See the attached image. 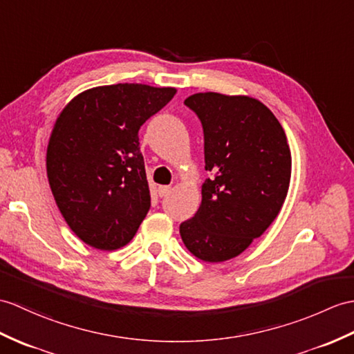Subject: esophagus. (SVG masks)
<instances>
[{"instance_id": "1", "label": "esophagus", "mask_w": 354, "mask_h": 354, "mask_svg": "<svg viewBox=\"0 0 354 354\" xmlns=\"http://www.w3.org/2000/svg\"><path fill=\"white\" fill-rule=\"evenodd\" d=\"M170 192H171V187H170V185H160V187H158V194H160V197L169 196Z\"/></svg>"}]
</instances>
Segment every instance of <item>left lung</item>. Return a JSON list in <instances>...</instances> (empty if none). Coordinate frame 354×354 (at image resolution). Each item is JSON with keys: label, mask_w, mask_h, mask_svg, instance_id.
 <instances>
[{"label": "left lung", "mask_w": 354, "mask_h": 354, "mask_svg": "<svg viewBox=\"0 0 354 354\" xmlns=\"http://www.w3.org/2000/svg\"><path fill=\"white\" fill-rule=\"evenodd\" d=\"M184 104L202 122V202L179 226L185 248L205 262L232 259L273 223L291 180V151L270 109L244 95L194 93Z\"/></svg>", "instance_id": "obj_1"}]
</instances>
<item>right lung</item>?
Returning a JSON list of instances; mask_svg holds the SVG:
<instances>
[{"label": "right lung", "instance_id": "add662e5", "mask_svg": "<svg viewBox=\"0 0 354 354\" xmlns=\"http://www.w3.org/2000/svg\"><path fill=\"white\" fill-rule=\"evenodd\" d=\"M175 87L111 84L84 90L57 118L46 175L66 223L100 250L127 245L151 208L138 129Z\"/></svg>", "mask_w": 354, "mask_h": 354}]
</instances>
